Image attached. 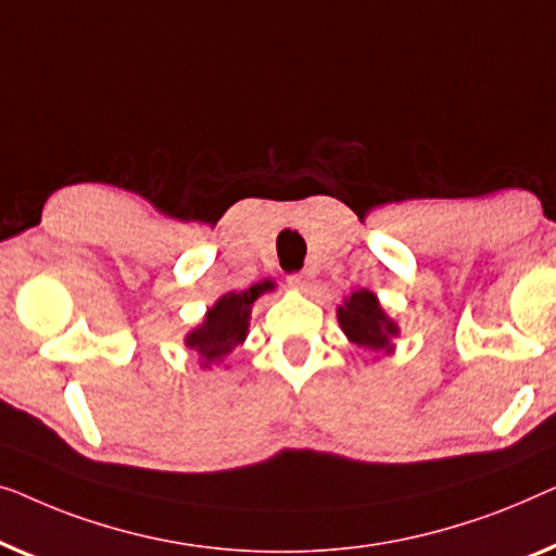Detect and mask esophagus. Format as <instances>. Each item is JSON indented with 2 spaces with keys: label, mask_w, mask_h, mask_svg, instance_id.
<instances>
[{
  "label": "esophagus",
  "mask_w": 556,
  "mask_h": 556,
  "mask_svg": "<svg viewBox=\"0 0 556 556\" xmlns=\"http://www.w3.org/2000/svg\"><path fill=\"white\" fill-rule=\"evenodd\" d=\"M287 281L296 289V292H309V289L315 287V279H312V275H307V271H296V275H289Z\"/></svg>",
  "instance_id": "34e87169"
}]
</instances>
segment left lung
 Here are the masks:
<instances>
[{"instance_id": "left-lung-1", "label": "left lung", "mask_w": 556, "mask_h": 556, "mask_svg": "<svg viewBox=\"0 0 556 556\" xmlns=\"http://www.w3.org/2000/svg\"><path fill=\"white\" fill-rule=\"evenodd\" d=\"M338 323L350 342L372 353H390L397 325L382 312L378 296L370 289H357L338 307Z\"/></svg>"}]
</instances>
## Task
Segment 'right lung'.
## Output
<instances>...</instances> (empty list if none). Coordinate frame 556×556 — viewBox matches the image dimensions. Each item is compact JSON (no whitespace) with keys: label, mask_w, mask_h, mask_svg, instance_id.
<instances>
[{"label":"right lung","mask_w":556,"mask_h":556,"mask_svg":"<svg viewBox=\"0 0 556 556\" xmlns=\"http://www.w3.org/2000/svg\"><path fill=\"white\" fill-rule=\"evenodd\" d=\"M275 289L271 281H260V285L244 289V292H229L218 296L214 307L206 312L203 323L186 334V348L199 353L201 367H211V363H222L233 348L247 340L249 332V315L252 304L260 300L264 292Z\"/></svg>","instance_id":"add662e5"}]
</instances>
